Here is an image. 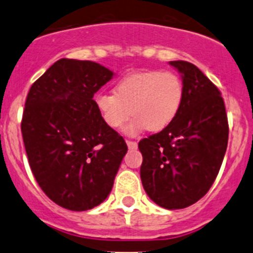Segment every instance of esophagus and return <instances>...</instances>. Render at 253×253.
Here are the masks:
<instances>
[{"instance_id": "esophagus-1", "label": "esophagus", "mask_w": 253, "mask_h": 253, "mask_svg": "<svg viewBox=\"0 0 253 253\" xmlns=\"http://www.w3.org/2000/svg\"><path fill=\"white\" fill-rule=\"evenodd\" d=\"M126 143H127V146H128L129 149H136L137 148V142L136 141H129V139H127Z\"/></svg>"}]
</instances>
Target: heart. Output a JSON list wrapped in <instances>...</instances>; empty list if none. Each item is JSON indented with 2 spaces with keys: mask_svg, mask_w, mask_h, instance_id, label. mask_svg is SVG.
<instances>
[{
  "mask_svg": "<svg viewBox=\"0 0 253 253\" xmlns=\"http://www.w3.org/2000/svg\"><path fill=\"white\" fill-rule=\"evenodd\" d=\"M184 99V84L173 72L148 70L136 73L120 80L115 94L97 92L95 106L105 124L119 128L125 126L127 134L139 133L148 128L158 132L168 127L178 115Z\"/></svg>",
  "mask_w": 253,
  "mask_h": 253,
  "instance_id": "b5f03b06",
  "label": "heart"
}]
</instances>
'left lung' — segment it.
Segmentation results:
<instances>
[{
  "label": "left lung",
  "instance_id": "obj_1",
  "mask_svg": "<svg viewBox=\"0 0 253 253\" xmlns=\"http://www.w3.org/2000/svg\"><path fill=\"white\" fill-rule=\"evenodd\" d=\"M181 74L184 99L174 121L139 141L141 179L164 209H184L211 188L224 161L229 122L220 90L194 64L170 61Z\"/></svg>",
  "mask_w": 253,
  "mask_h": 253
}]
</instances>
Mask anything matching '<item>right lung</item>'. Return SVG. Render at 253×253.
Instances as JSON below:
<instances>
[{
  "instance_id": "1",
  "label": "right lung",
  "mask_w": 253,
  "mask_h": 253,
  "mask_svg": "<svg viewBox=\"0 0 253 253\" xmlns=\"http://www.w3.org/2000/svg\"><path fill=\"white\" fill-rule=\"evenodd\" d=\"M112 77L94 61L63 58L27 95L21 129L32 173L46 197L68 210L101 204L127 152L92 99Z\"/></svg>"
}]
</instances>
